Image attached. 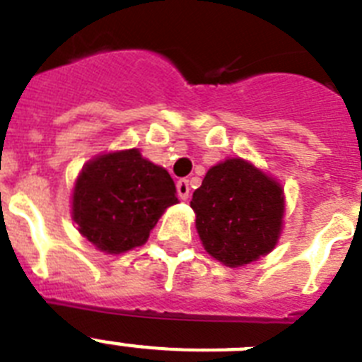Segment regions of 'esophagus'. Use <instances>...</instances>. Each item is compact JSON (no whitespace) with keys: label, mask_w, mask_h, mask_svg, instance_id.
Masks as SVG:
<instances>
[{"label":"esophagus","mask_w":362,"mask_h":362,"mask_svg":"<svg viewBox=\"0 0 362 362\" xmlns=\"http://www.w3.org/2000/svg\"><path fill=\"white\" fill-rule=\"evenodd\" d=\"M175 188H177V195L181 201H187L188 195H190V185H188L187 179H179L175 183Z\"/></svg>","instance_id":"esophagus-1"}]
</instances>
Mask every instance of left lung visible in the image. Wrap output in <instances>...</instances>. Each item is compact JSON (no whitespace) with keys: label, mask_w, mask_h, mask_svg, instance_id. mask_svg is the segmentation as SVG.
I'll return each instance as SVG.
<instances>
[{"label":"left lung","mask_w":362,"mask_h":362,"mask_svg":"<svg viewBox=\"0 0 362 362\" xmlns=\"http://www.w3.org/2000/svg\"><path fill=\"white\" fill-rule=\"evenodd\" d=\"M190 206L204 250L228 267L271 253L284 228V188L242 158L214 165Z\"/></svg>","instance_id":"8db88e82"}]
</instances>
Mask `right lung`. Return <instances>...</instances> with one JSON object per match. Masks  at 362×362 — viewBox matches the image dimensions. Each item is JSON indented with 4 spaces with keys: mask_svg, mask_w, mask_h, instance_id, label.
<instances>
[{
    "mask_svg": "<svg viewBox=\"0 0 362 362\" xmlns=\"http://www.w3.org/2000/svg\"><path fill=\"white\" fill-rule=\"evenodd\" d=\"M175 203L170 174L138 148H129L105 152L82 167L73 185L71 217L98 251L118 255L144 246Z\"/></svg>",
    "mask_w": 362,
    "mask_h": 362,
    "instance_id": "add662e5",
    "label": "right lung"
}]
</instances>
